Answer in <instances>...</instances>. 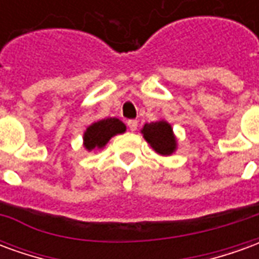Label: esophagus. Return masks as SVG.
Instances as JSON below:
<instances>
[{"label": "esophagus", "instance_id": "obj_1", "mask_svg": "<svg viewBox=\"0 0 259 259\" xmlns=\"http://www.w3.org/2000/svg\"><path fill=\"white\" fill-rule=\"evenodd\" d=\"M137 126H139V122L135 120V119H130V120H127V127H129L132 132H136V130H137Z\"/></svg>", "mask_w": 259, "mask_h": 259}]
</instances>
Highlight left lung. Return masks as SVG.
I'll list each match as a JSON object with an SVG mask.
<instances>
[{
  "label": "left lung",
  "instance_id": "1",
  "mask_svg": "<svg viewBox=\"0 0 259 259\" xmlns=\"http://www.w3.org/2000/svg\"><path fill=\"white\" fill-rule=\"evenodd\" d=\"M141 133L144 135V139L151 144L152 148L158 154L170 155L176 148V140H175L172 127L163 120L144 124Z\"/></svg>",
  "mask_w": 259,
  "mask_h": 259
}]
</instances>
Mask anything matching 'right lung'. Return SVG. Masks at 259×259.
<instances>
[{
	"instance_id": "right-lung-1",
	"label": "right lung",
	"mask_w": 259,
	"mask_h": 259,
	"mask_svg": "<svg viewBox=\"0 0 259 259\" xmlns=\"http://www.w3.org/2000/svg\"><path fill=\"white\" fill-rule=\"evenodd\" d=\"M126 130L124 126L119 119L116 118H108L102 119L100 122H96L89 129L85 130L84 133V147L87 150H93V148H102L107 144L111 137L119 133H123Z\"/></svg>"
}]
</instances>
